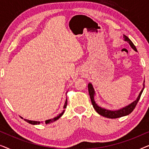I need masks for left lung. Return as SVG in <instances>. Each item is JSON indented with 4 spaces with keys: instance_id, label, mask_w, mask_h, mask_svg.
I'll return each mask as SVG.
<instances>
[{
    "instance_id": "obj_1",
    "label": "left lung",
    "mask_w": 149,
    "mask_h": 149,
    "mask_svg": "<svg viewBox=\"0 0 149 149\" xmlns=\"http://www.w3.org/2000/svg\"><path fill=\"white\" fill-rule=\"evenodd\" d=\"M123 38H124V40L127 41L128 43L130 44V45L131 46V47L133 49L134 51L137 52V49H136L135 45H134L133 42L131 41V40H130L127 36L123 35ZM144 83H143V88H142L141 91L140 92L139 95H138V97L136 98L135 101H134L132 103L130 104L129 105L126 106V107L123 108H121V109H120L119 110H117V111H111V110H108V109H104V108L99 107V106L95 103V102L94 100V95L95 94L94 89H93V85L91 83H89L88 84L89 94L90 95L91 104H92L93 107L94 108L95 111H96L99 115L103 116V117L109 118V119H116V118H119V117H123V116L128 115L129 114L131 113L132 112L134 111V109H135L136 104H137L138 101H139L140 96H141V94L142 91L144 90Z\"/></svg>"
}]
</instances>
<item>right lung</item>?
I'll return each instance as SVG.
<instances>
[{
    "mask_svg": "<svg viewBox=\"0 0 149 149\" xmlns=\"http://www.w3.org/2000/svg\"><path fill=\"white\" fill-rule=\"evenodd\" d=\"M67 102H68V101H67V97H66V101H65L64 106V109H66V107H67ZM64 111H63V112H62V113H60V115L57 116V117H54V119H51L46 120V121H45V123H46V124H49V123H52V122H54V121H57V120H58V119H59V118H60L61 117H62L63 114H64ZM24 121H26V122H28V123H30V124H32V125H38V124H40V123H42V122L36 121H30V120H28V119H24Z\"/></svg>",
    "mask_w": 149,
    "mask_h": 149,
    "instance_id": "obj_1",
    "label": "right lung"
}]
</instances>
